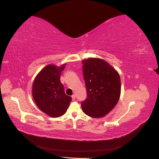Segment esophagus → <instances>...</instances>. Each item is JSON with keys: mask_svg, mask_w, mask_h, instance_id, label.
<instances>
[{"mask_svg": "<svg viewBox=\"0 0 159 159\" xmlns=\"http://www.w3.org/2000/svg\"><path fill=\"white\" fill-rule=\"evenodd\" d=\"M75 99H76V95H72V101H75Z\"/></svg>", "mask_w": 159, "mask_h": 159, "instance_id": "1", "label": "esophagus"}]
</instances>
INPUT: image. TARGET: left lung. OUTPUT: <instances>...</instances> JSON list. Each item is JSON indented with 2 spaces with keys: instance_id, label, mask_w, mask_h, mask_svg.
<instances>
[{
  "instance_id": "left-lung-1",
  "label": "left lung",
  "mask_w": 159,
  "mask_h": 159,
  "mask_svg": "<svg viewBox=\"0 0 159 159\" xmlns=\"http://www.w3.org/2000/svg\"><path fill=\"white\" fill-rule=\"evenodd\" d=\"M82 63L87 97L81 103V107L85 114L91 117H104L120 99V75L103 59L89 58Z\"/></svg>"
}]
</instances>
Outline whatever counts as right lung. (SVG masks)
<instances>
[{"label":"right lung","mask_w":159,"mask_h":159,"mask_svg":"<svg viewBox=\"0 0 159 159\" xmlns=\"http://www.w3.org/2000/svg\"><path fill=\"white\" fill-rule=\"evenodd\" d=\"M66 64L57 66L49 64L36 76L32 86V95L41 111L52 117L66 113L72 98L64 93L60 77Z\"/></svg>","instance_id":"right-lung-1"}]
</instances>
